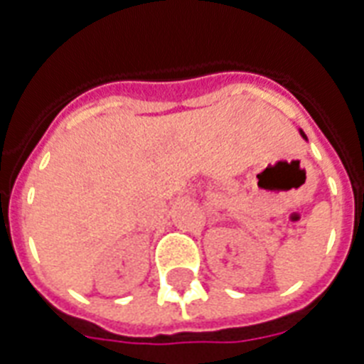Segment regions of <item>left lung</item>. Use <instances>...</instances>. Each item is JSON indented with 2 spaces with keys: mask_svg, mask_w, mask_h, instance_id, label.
<instances>
[{
  "mask_svg": "<svg viewBox=\"0 0 364 364\" xmlns=\"http://www.w3.org/2000/svg\"><path fill=\"white\" fill-rule=\"evenodd\" d=\"M300 134H302V136H304V132H300ZM306 137V136H304Z\"/></svg>",
  "mask_w": 364,
  "mask_h": 364,
  "instance_id": "left-lung-1",
  "label": "left lung"
}]
</instances>
